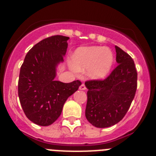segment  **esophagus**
<instances>
[{
  "label": "esophagus",
  "mask_w": 156,
  "mask_h": 156,
  "mask_svg": "<svg viewBox=\"0 0 156 156\" xmlns=\"http://www.w3.org/2000/svg\"><path fill=\"white\" fill-rule=\"evenodd\" d=\"M79 89L81 90H86V86H85V85L83 83V84L80 85V87H79Z\"/></svg>",
  "instance_id": "esophagus-1"
}]
</instances>
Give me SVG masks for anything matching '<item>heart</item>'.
<instances>
[{"mask_svg": "<svg viewBox=\"0 0 156 156\" xmlns=\"http://www.w3.org/2000/svg\"><path fill=\"white\" fill-rule=\"evenodd\" d=\"M114 63L113 54L102 47H81L72 56L71 66L74 71L86 72L90 79L101 80L108 76Z\"/></svg>", "mask_w": 156, "mask_h": 156, "instance_id": "1", "label": "heart"}]
</instances>
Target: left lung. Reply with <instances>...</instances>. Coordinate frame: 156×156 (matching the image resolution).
I'll return each instance as SVG.
<instances>
[{
	"label": "left lung",
	"mask_w": 156,
	"mask_h": 156,
	"mask_svg": "<svg viewBox=\"0 0 156 156\" xmlns=\"http://www.w3.org/2000/svg\"><path fill=\"white\" fill-rule=\"evenodd\" d=\"M115 48L116 68L104 80L85 83L88 90L85 115L95 127H109L118 123L127 112L137 90L134 62L119 47Z\"/></svg>",
	"instance_id": "8db88e82"
}]
</instances>
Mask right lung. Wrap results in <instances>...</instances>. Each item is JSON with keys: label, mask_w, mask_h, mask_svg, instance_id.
<instances>
[{"label": "right lung", "mask_w": 156, "mask_h": 156, "mask_svg": "<svg viewBox=\"0 0 156 156\" xmlns=\"http://www.w3.org/2000/svg\"><path fill=\"white\" fill-rule=\"evenodd\" d=\"M69 39L57 35L40 41L29 51L20 69V104L27 118L39 126H49L57 120L66 100L81 85L80 80L68 83L55 80Z\"/></svg>", "instance_id": "1"}]
</instances>
